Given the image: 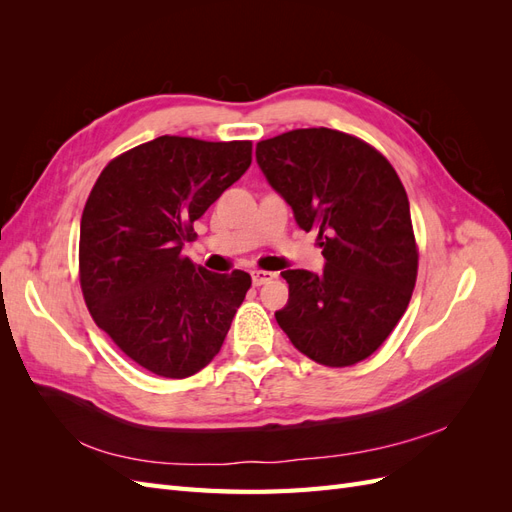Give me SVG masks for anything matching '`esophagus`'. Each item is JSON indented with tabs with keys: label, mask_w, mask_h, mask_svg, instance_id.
<instances>
[{
	"label": "esophagus",
	"mask_w": 512,
	"mask_h": 512,
	"mask_svg": "<svg viewBox=\"0 0 512 512\" xmlns=\"http://www.w3.org/2000/svg\"><path fill=\"white\" fill-rule=\"evenodd\" d=\"M275 277V273H271V271H252V282H254V286H262V284H267V282H271Z\"/></svg>",
	"instance_id": "1"
}]
</instances>
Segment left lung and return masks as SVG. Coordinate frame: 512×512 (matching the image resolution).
<instances>
[{"mask_svg":"<svg viewBox=\"0 0 512 512\" xmlns=\"http://www.w3.org/2000/svg\"><path fill=\"white\" fill-rule=\"evenodd\" d=\"M256 162L305 232L318 230L324 269L282 273L290 297L275 320L309 359L348 367L374 354L404 316L418 252L395 168L361 138L292 130L256 145Z\"/></svg>","mask_w":512,"mask_h":512,"instance_id":"1","label":"left lung"}]
</instances>
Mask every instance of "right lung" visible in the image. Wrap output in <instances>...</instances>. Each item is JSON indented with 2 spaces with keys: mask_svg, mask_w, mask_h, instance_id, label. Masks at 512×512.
<instances>
[{
  "mask_svg": "<svg viewBox=\"0 0 512 512\" xmlns=\"http://www.w3.org/2000/svg\"><path fill=\"white\" fill-rule=\"evenodd\" d=\"M252 164V143L158 136L108 162L81 218L83 297L134 363L188 378L220 352L252 277L183 256L194 222Z\"/></svg>",
  "mask_w": 512,
  "mask_h": 512,
  "instance_id": "right-lung-1",
  "label": "right lung"
}]
</instances>
